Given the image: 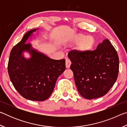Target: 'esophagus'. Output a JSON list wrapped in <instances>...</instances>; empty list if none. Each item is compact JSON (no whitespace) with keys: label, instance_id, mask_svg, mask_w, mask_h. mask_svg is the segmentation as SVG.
Returning a JSON list of instances; mask_svg holds the SVG:
<instances>
[{"label":"esophagus","instance_id":"34e87169","mask_svg":"<svg viewBox=\"0 0 127 127\" xmlns=\"http://www.w3.org/2000/svg\"><path fill=\"white\" fill-rule=\"evenodd\" d=\"M70 65H71V62L70 61V60L68 59H66V60H65L66 68H69Z\"/></svg>","mask_w":127,"mask_h":127}]
</instances>
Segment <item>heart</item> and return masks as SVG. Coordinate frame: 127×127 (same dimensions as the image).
<instances>
[{
	"instance_id": "obj_1",
	"label": "heart",
	"mask_w": 127,
	"mask_h": 127,
	"mask_svg": "<svg viewBox=\"0 0 127 127\" xmlns=\"http://www.w3.org/2000/svg\"><path fill=\"white\" fill-rule=\"evenodd\" d=\"M85 37V36H82L78 37V41H79ZM95 45V40L91 36H87L79 42L77 46V50L79 52L83 53L91 51Z\"/></svg>"
}]
</instances>
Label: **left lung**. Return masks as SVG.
Returning a JSON list of instances; mask_svg holds the SVG:
<instances>
[{
  "label": "left lung",
  "instance_id": "8db88e82",
  "mask_svg": "<svg viewBox=\"0 0 127 127\" xmlns=\"http://www.w3.org/2000/svg\"><path fill=\"white\" fill-rule=\"evenodd\" d=\"M68 57L75 83L82 96L94 99L106 95L118 78L119 61L118 53L108 39L93 51L82 53L71 50Z\"/></svg>",
  "mask_w": 127,
  "mask_h": 127
}]
</instances>
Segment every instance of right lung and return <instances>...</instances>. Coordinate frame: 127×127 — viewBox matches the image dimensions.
Listing matches in <instances>:
<instances>
[{"mask_svg": "<svg viewBox=\"0 0 127 127\" xmlns=\"http://www.w3.org/2000/svg\"><path fill=\"white\" fill-rule=\"evenodd\" d=\"M37 29L28 31L20 42L12 48L8 64L10 81L21 96L32 101H42L49 97L58 78L65 69V59L54 60L31 48L26 43ZM23 51H29L32 58L25 60Z\"/></svg>", "mask_w": 127, "mask_h": 127, "instance_id": "right-lung-1", "label": "right lung"}]
</instances>
